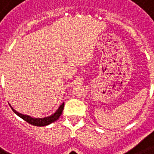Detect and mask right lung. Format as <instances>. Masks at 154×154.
<instances>
[{"label":"right lung","mask_w":154,"mask_h":154,"mask_svg":"<svg viewBox=\"0 0 154 154\" xmlns=\"http://www.w3.org/2000/svg\"><path fill=\"white\" fill-rule=\"evenodd\" d=\"M64 106H65V103L63 102L62 104L59 106L57 110L54 113H53V114L49 116V117H42V118H41V117H31V116H29V115L20 113V112H18L17 111H16V110L10 105L12 110L15 112L16 114L17 115L18 117H20V118H22L23 120H25L26 122L32 125H35V126H45V125H48L51 124V123L54 122L55 121H57V120L60 117L61 113H62L63 109H64Z\"/></svg>","instance_id":"obj_1"}]
</instances>
